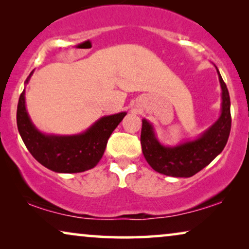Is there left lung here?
I'll return each instance as SVG.
<instances>
[{
    "mask_svg": "<svg viewBox=\"0 0 249 249\" xmlns=\"http://www.w3.org/2000/svg\"><path fill=\"white\" fill-rule=\"evenodd\" d=\"M216 71L222 89V111L215 124L195 141L182 142L175 147L163 146L156 138L153 125L146 119L142 120V154L155 171L165 176L188 178L209 165L223 151L231 129L230 96L217 68Z\"/></svg>",
    "mask_w": 249,
    "mask_h": 249,
    "instance_id": "obj_1",
    "label": "left lung"
}]
</instances>
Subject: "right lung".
I'll list each match as a JSON object with an SVG mask.
<instances>
[{"mask_svg":"<svg viewBox=\"0 0 249 249\" xmlns=\"http://www.w3.org/2000/svg\"><path fill=\"white\" fill-rule=\"evenodd\" d=\"M33 71L26 79L28 83ZM125 112L101 118L86 131L73 136L45 135L38 131L26 110L25 89L17 108V125L26 147L45 168L59 173H77L93 169L100 162L107 139Z\"/></svg>","mask_w":249,"mask_h":249,"instance_id":"right-lung-1","label":"right lung"}]
</instances>
